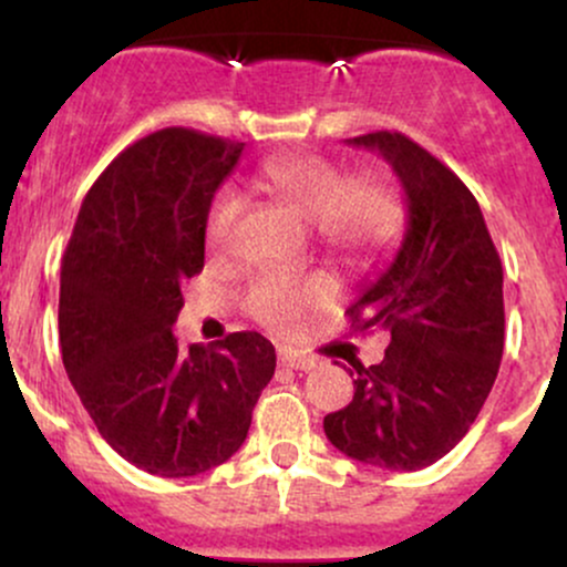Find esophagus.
I'll return each instance as SVG.
<instances>
[{"label": "esophagus", "instance_id": "34e87169", "mask_svg": "<svg viewBox=\"0 0 567 567\" xmlns=\"http://www.w3.org/2000/svg\"><path fill=\"white\" fill-rule=\"evenodd\" d=\"M279 365L290 370H311L317 368V360L309 354H301V351H279Z\"/></svg>", "mask_w": 567, "mask_h": 567}]
</instances>
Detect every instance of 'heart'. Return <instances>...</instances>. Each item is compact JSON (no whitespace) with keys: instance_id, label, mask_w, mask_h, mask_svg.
Listing matches in <instances>:
<instances>
[{"instance_id":"heart-1","label":"heart","mask_w":567,"mask_h":567,"mask_svg":"<svg viewBox=\"0 0 567 567\" xmlns=\"http://www.w3.org/2000/svg\"><path fill=\"white\" fill-rule=\"evenodd\" d=\"M261 181L306 220H315L322 245L351 264L375 261L405 231V205L394 186L375 175L354 178L322 154L296 152L266 159ZM243 205V192L231 184L213 194L205 213V245L213 252L226 250ZM336 296L338 285L324 275L264 271L245 288L243 309L266 328L290 330L309 311L336 301Z\"/></svg>"}]
</instances>
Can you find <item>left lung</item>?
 <instances>
[{
	"instance_id": "obj_1",
	"label": "left lung",
	"mask_w": 567,
	"mask_h": 567,
	"mask_svg": "<svg viewBox=\"0 0 567 567\" xmlns=\"http://www.w3.org/2000/svg\"><path fill=\"white\" fill-rule=\"evenodd\" d=\"M375 148L408 202V234L383 275L347 311L357 333L392 336L379 365L351 362L354 396L324 415L341 453L415 472L451 453L483 410L504 354V269L464 181L392 130L349 138Z\"/></svg>"
}]
</instances>
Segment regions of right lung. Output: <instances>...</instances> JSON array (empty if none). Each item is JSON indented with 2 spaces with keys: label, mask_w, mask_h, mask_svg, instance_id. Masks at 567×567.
I'll return each instance as SVG.
<instances>
[{
  "label": "right lung",
  "mask_w": 567,
  "mask_h": 567,
  "mask_svg": "<svg viewBox=\"0 0 567 567\" xmlns=\"http://www.w3.org/2000/svg\"><path fill=\"white\" fill-rule=\"evenodd\" d=\"M243 146L188 127L135 141L90 186L63 256L69 381L101 437L159 477L231 458L277 368L256 330L188 349L173 333L181 282L205 266L207 205Z\"/></svg>",
  "instance_id": "add662e5"
}]
</instances>
